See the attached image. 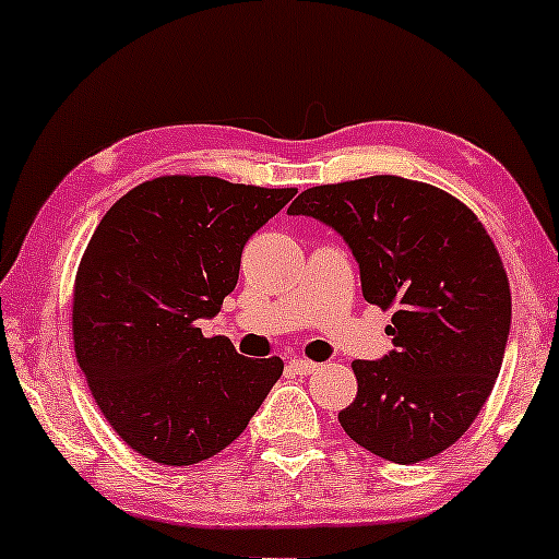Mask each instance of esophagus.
I'll list each match as a JSON object with an SVG mask.
<instances>
[{
    "instance_id": "esophagus-1",
    "label": "esophagus",
    "mask_w": 559,
    "mask_h": 559,
    "mask_svg": "<svg viewBox=\"0 0 559 559\" xmlns=\"http://www.w3.org/2000/svg\"><path fill=\"white\" fill-rule=\"evenodd\" d=\"M318 368H320L318 362L301 360V357H297V360H292V362H288V370H292V373H297V376H310V373H316Z\"/></svg>"
}]
</instances>
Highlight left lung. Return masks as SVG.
Segmentation results:
<instances>
[{
    "label": "left lung",
    "mask_w": 559,
    "mask_h": 559,
    "mask_svg": "<svg viewBox=\"0 0 559 559\" xmlns=\"http://www.w3.org/2000/svg\"><path fill=\"white\" fill-rule=\"evenodd\" d=\"M288 215L336 230L360 265L362 297L394 310V349L352 362L346 436L400 465L444 452L489 400L510 336V284L491 236L460 199L400 176L312 186Z\"/></svg>",
    "instance_id": "8db88e82"
}]
</instances>
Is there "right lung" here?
<instances>
[{"label": "right lung", "mask_w": 559, "mask_h": 559, "mask_svg": "<svg viewBox=\"0 0 559 559\" xmlns=\"http://www.w3.org/2000/svg\"><path fill=\"white\" fill-rule=\"evenodd\" d=\"M297 189L213 176L139 183L107 210L73 288V344L102 415L133 452L194 465L241 436L284 373L202 336L236 288L241 249Z\"/></svg>", "instance_id": "add662e5"}]
</instances>
